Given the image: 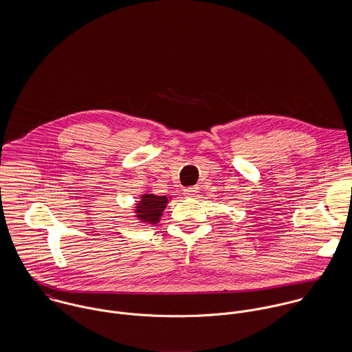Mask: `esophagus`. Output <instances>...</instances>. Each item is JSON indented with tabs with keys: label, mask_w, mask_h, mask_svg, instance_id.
<instances>
[{
	"label": "esophagus",
	"mask_w": 352,
	"mask_h": 352,
	"mask_svg": "<svg viewBox=\"0 0 352 352\" xmlns=\"http://www.w3.org/2000/svg\"><path fill=\"white\" fill-rule=\"evenodd\" d=\"M198 190H199V187H190V188L184 190V194L187 197H195L198 194Z\"/></svg>",
	"instance_id": "1"
}]
</instances>
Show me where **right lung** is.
Masks as SVG:
<instances>
[{
	"mask_svg": "<svg viewBox=\"0 0 352 352\" xmlns=\"http://www.w3.org/2000/svg\"><path fill=\"white\" fill-rule=\"evenodd\" d=\"M170 201V197L168 198L166 195H154V194H142L140 197V201L134 203V217L141 222V223H151L155 225L160 222L162 212Z\"/></svg>",
	"mask_w": 352,
	"mask_h": 352,
	"instance_id": "obj_1",
	"label": "right lung"
}]
</instances>
